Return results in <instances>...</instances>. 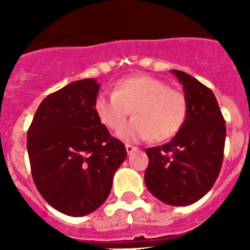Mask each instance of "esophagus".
I'll return each instance as SVG.
<instances>
[{
    "mask_svg": "<svg viewBox=\"0 0 250 250\" xmlns=\"http://www.w3.org/2000/svg\"><path fill=\"white\" fill-rule=\"evenodd\" d=\"M136 146H133V145H129V144H125V150H127V153L128 154H132L135 150H136Z\"/></svg>",
    "mask_w": 250,
    "mask_h": 250,
    "instance_id": "obj_1",
    "label": "esophagus"
}]
</instances>
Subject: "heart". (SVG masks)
<instances>
[{"label": "heart", "instance_id": "1", "mask_svg": "<svg viewBox=\"0 0 250 250\" xmlns=\"http://www.w3.org/2000/svg\"><path fill=\"white\" fill-rule=\"evenodd\" d=\"M133 110L134 119L121 125ZM188 102L179 90L152 76H129L115 84L114 93L100 94L94 101L98 121L110 131H119L125 141H165L174 137L187 118Z\"/></svg>", "mask_w": 250, "mask_h": 250}]
</instances>
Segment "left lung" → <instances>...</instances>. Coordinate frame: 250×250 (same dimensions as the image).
Listing matches in <instances>:
<instances>
[{"label": "left lung", "instance_id": "1", "mask_svg": "<svg viewBox=\"0 0 250 250\" xmlns=\"http://www.w3.org/2000/svg\"><path fill=\"white\" fill-rule=\"evenodd\" d=\"M188 102L187 118L172 140L148 148L145 184L160 201L172 206L194 204L217 180L226 141V122L211 90L193 76L171 70Z\"/></svg>", "mask_w": 250, "mask_h": 250}]
</instances>
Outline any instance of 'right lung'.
<instances>
[{"label":"right lung","mask_w":250,"mask_h":250,"mask_svg":"<svg viewBox=\"0 0 250 250\" xmlns=\"http://www.w3.org/2000/svg\"><path fill=\"white\" fill-rule=\"evenodd\" d=\"M100 84L72 82L41 102L27 133L37 190L49 205L83 217L106 201L113 176L127 157L94 113Z\"/></svg>","instance_id":"1"}]
</instances>
